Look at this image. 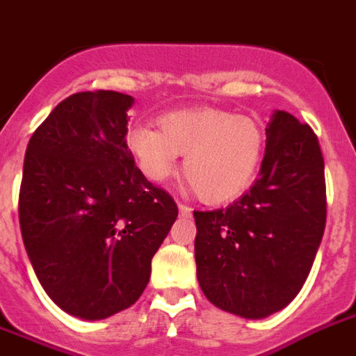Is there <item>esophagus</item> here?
<instances>
[{
    "label": "esophagus",
    "mask_w": 356,
    "mask_h": 356,
    "mask_svg": "<svg viewBox=\"0 0 356 356\" xmlns=\"http://www.w3.org/2000/svg\"><path fill=\"white\" fill-rule=\"evenodd\" d=\"M177 207H179V213H181L183 218H188V216L192 213V208L186 207V204H184V203H179Z\"/></svg>",
    "instance_id": "esophagus-1"
}]
</instances>
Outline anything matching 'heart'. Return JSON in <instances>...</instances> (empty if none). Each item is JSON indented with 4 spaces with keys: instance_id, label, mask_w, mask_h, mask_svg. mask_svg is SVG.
Segmentation results:
<instances>
[{
    "instance_id": "obj_1",
    "label": "heart",
    "mask_w": 356,
    "mask_h": 356,
    "mask_svg": "<svg viewBox=\"0 0 356 356\" xmlns=\"http://www.w3.org/2000/svg\"><path fill=\"white\" fill-rule=\"evenodd\" d=\"M159 131L135 126L126 144L140 172L163 183L184 155L183 177L203 203L225 204L241 197L261 168L265 131L254 118L227 109L192 108L164 113Z\"/></svg>"
}]
</instances>
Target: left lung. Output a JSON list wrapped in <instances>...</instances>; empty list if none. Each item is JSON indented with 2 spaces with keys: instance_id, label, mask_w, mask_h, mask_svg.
Wrapping results in <instances>:
<instances>
[{
  "instance_id": "8db88e82",
  "label": "left lung",
  "mask_w": 356,
  "mask_h": 356,
  "mask_svg": "<svg viewBox=\"0 0 356 356\" xmlns=\"http://www.w3.org/2000/svg\"><path fill=\"white\" fill-rule=\"evenodd\" d=\"M256 183L230 207L193 212L197 280L204 296L243 318L293 302L322 241L327 197L318 137L276 111Z\"/></svg>"
}]
</instances>
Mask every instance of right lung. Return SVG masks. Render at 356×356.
Listing matches in <instances>:
<instances>
[{"mask_svg": "<svg viewBox=\"0 0 356 356\" xmlns=\"http://www.w3.org/2000/svg\"><path fill=\"white\" fill-rule=\"evenodd\" d=\"M133 98L83 91L58 104L29 140L19 228L58 307L102 320L137 302L177 204L135 166L126 144Z\"/></svg>", "mask_w": 356, "mask_h": 356, "instance_id": "add662e5", "label": "right lung"}]
</instances>
